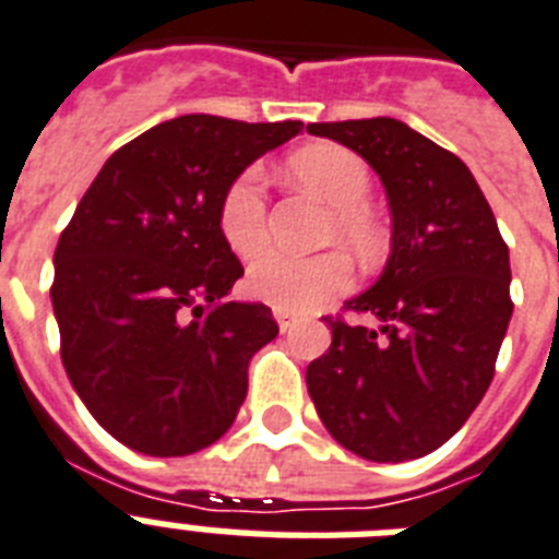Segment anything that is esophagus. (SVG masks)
<instances>
[{
  "label": "esophagus",
  "instance_id": "esophagus-1",
  "mask_svg": "<svg viewBox=\"0 0 559 559\" xmlns=\"http://www.w3.org/2000/svg\"><path fill=\"white\" fill-rule=\"evenodd\" d=\"M275 321H278L281 333H289V330L295 326V316H289V312L284 310H275Z\"/></svg>",
  "mask_w": 559,
  "mask_h": 559
}]
</instances>
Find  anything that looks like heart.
<instances>
[{
    "label": "heart",
    "instance_id": "obj_1",
    "mask_svg": "<svg viewBox=\"0 0 559 559\" xmlns=\"http://www.w3.org/2000/svg\"><path fill=\"white\" fill-rule=\"evenodd\" d=\"M287 171L333 206L330 238L356 255L370 258L382 247V226L367 206L370 169L356 152L342 146H307L287 160ZM221 233L235 255L252 258L266 247V194L255 169L243 171L221 203ZM350 266L338 252L289 255L272 249L249 266L247 287L258 301L284 312H310L350 287Z\"/></svg>",
    "mask_w": 559,
    "mask_h": 559
}]
</instances>
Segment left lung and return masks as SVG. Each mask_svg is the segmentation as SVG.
<instances>
[{"label": "left lung", "mask_w": 559, "mask_h": 559, "mask_svg": "<svg viewBox=\"0 0 559 559\" xmlns=\"http://www.w3.org/2000/svg\"><path fill=\"white\" fill-rule=\"evenodd\" d=\"M361 154L388 192L384 272L326 319L333 344L307 367V390L338 444L370 462L419 460L468 421L493 379L511 304L508 247L465 163L402 120L310 122Z\"/></svg>", "instance_id": "obj_1"}]
</instances>
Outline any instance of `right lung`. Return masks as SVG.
<instances>
[{
    "label": "right lung",
    "instance_id": "right-lung-1",
    "mask_svg": "<svg viewBox=\"0 0 559 559\" xmlns=\"http://www.w3.org/2000/svg\"><path fill=\"white\" fill-rule=\"evenodd\" d=\"M304 122L212 115L166 120L117 148L53 252L66 373L131 451L186 456L224 437L247 367L278 324L226 301L243 266L221 233L226 189Z\"/></svg>",
    "mask_w": 559,
    "mask_h": 559
}]
</instances>
